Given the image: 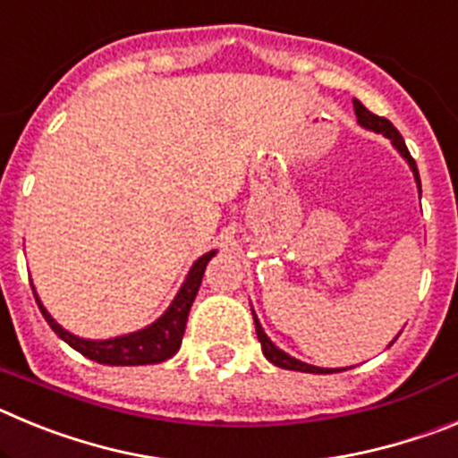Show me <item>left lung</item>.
Segmentation results:
<instances>
[{"mask_svg":"<svg viewBox=\"0 0 458 458\" xmlns=\"http://www.w3.org/2000/svg\"><path fill=\"white\" fill-rule=\"evenodd\" d=\"M353 109H355V116H358V123L362 125L365 131L378 132V135L387 137V140L392 141V147H394L396 151H399V156H402L403 160H406V163H408V167H411L412 176H415V183H418L420 194H422L418 165H415V160H412L411 153H408L406 141H403V137L399 135V131H396V128L390 123V121L383 119V116L371 114L369 109H367L365 105L360 103L358 98H353ZM252 317H254V326H257V337H259V342H261V351H264L266 360H270V362H273L275 367H282V369H293V371H305V374H335V371H344V369H326V367L307 365V362H302V360H298V358H293V355L284 353V351L279 349V346H275V344L270 342V337H268V335H266L264 327H261V321H259V318H257L254 310H252Z\"/></svg>","mask_w":458,"mask_h":458,"instance_id":"obj_1","label":"left lung"}]
</instances>
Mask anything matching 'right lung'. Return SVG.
Here are the masks:
<instances>
[{
	"label": "right lung",
	"mask_w": 458,
	"mask_h": 458,
	"mask_svg": "<svg viewBox=\"0 0 458 458\" xmlns=\"http://www.w3.org/2000/svg\"><path fill=\"white\" fill-rule=\"evenodd\" d=\"M217 250H210L204 257H199L192 264L190 273L185 275L183 284H181L179 293L174 295V301L169 302L167 310L163 311V317L156 318L151 326L135 330V333L119 335V337L109 339H84L78 335L68 333L66 327H62L59 323L52 318L50 311L46 310V305L40 302L38 293H36V302H38L40 311L46 321L50 323V327L55 330L68 346L82 353L84 358L93 360V362H100V365H112V367H135V365H157V362H165L172 355L179 353L181 342H183L185 323H188L190 307H192L194 298H197V291L201 286V277H204L206 264L210 259L216 257Z\"/></svg>",
	"instance_id": "obj_1"
}]
</instances>
